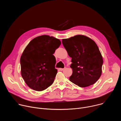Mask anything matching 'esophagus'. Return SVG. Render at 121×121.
<instances>
[{"instance_id":"esophagus-1","label":"esophagus","mask_w":121,"mask_h":121,"mask_svg":"<svg viewBox=\"0 0 121 121\" xmlns=\"http://www.w3.org/2000/svg\"><path fill=\"white\" fill-rule=\"evenodd\" d=\"M58 69L60 70V71H63L64 69V68H59Z\"/></svg>"}]
</instances>
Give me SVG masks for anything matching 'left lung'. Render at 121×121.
<instances>
[{"mask_svg": "<svg viewBox=\"0 0 121 121\" xmlns=\"http://www.w3.org/2000/svg\"><path fill=\"white\" fill-rule=\"evenodd\" d=\"M62 43L72 58L69 80L82 88L96 83L102 73L103 58L95 42L86 36L77 35L62 39Z\"/></svg>", "mask_w": 121, "mask_h": 121, "instance_id": "8db88e82", "label": "left lung"}]
</instances>
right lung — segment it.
Wrapping results in <instances>:
<instances>
[{
  "label": "right lung",
  "instance_id": "obj_1",
  "mask_svg": "<svg viewBox=\"0 0 121 121\" xmlns=\"http://www.w3.org/2000/svg\"><path fill=\"white\" fill-rule=\"evenodd\" d=\"M61 41L53 36L43 35L32 39L20 59L21 75L30 89L42 91L52 84L57 73L53 55Z\"/></svg>",
  "mask_w": 121,
  "mask_h": 121
}]
</instances>
